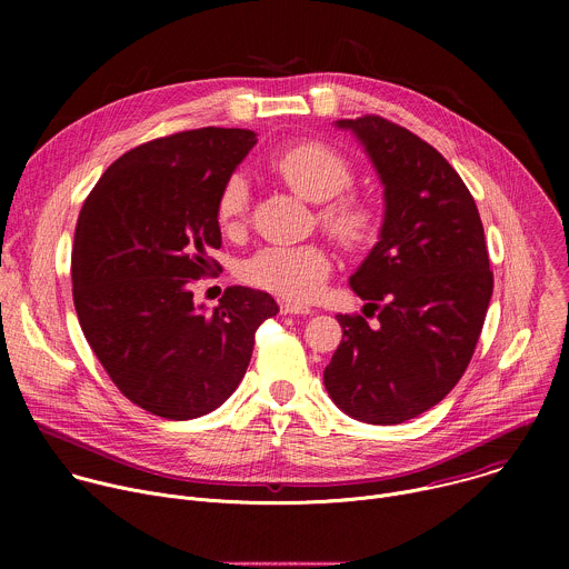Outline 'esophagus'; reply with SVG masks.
Wrapping results in <instances>:
<instances>
[{"instance_id": "1", "label": "esophagus", "mask_w": 569, "mask_h": 569, "mask_svg": "<svg viewBox=\"0 0 569 569\" xmlns=\"http://www.w3.org/2000/svg\"><path fill=\"white\" fill-rule=\"evenodd\" d=\"M281 312L283 315H310L312 308L303 306V303H295V301H281Z\"/></svg>"}]
</instances>
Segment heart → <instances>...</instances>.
Returning a JSON list of instances; mask_svg holds the SVG:
<instances>
[{
    "label": "heart",
    "mask_w": 569,
    "mask_h": 569,
    "mask_svg": "<svg viewBox=\"0 0 569 569\" xmlns=\"http://www.w3.org/2000/svg\"><path fill=\"white\" fill-rule=\"evenodd\" d=\"M272 171L301 198L321 202L319 222L340 246L360 250L378 236V207L353 191V164L321 141H297L279 148L270 157ZM250 211V182L242 171H233L216 198V222L231 231ZM333 268L327 248L310 246L266 248L257 252L242 270L246 281L288 301H310L329 279Z\"/></svg>",
    "instance_id": "b5f03b06"
}]
</instances>
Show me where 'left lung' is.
Returning <instances> with one entry per match:
<instances>
[{"label": "left lung", "mask_w": 569, "mask_h": 569, "mask_svg": "<svg viewBox=\"0 0 569 569\" xmlns=\"http://www.w3.org/2000/svg\"><path fill=\"white\" fill-rule=\"evenodd\" d=\"M338 126L365 143L387 209L380 240L351 277L365 317L338 315L345 336L323 385L349 417L393 426L435 408L463 376L493 270L477 204L437 148L378 114Z\"/></svg>", "instance_id": "1"}]
</instances>
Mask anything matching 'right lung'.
<instances>
[{
  "mask_svg": "<svg viewBox=\"0 0 569 569\" xmlns=\"http://www.w3.org/2000/svg\"><path fill=\"white\" fill-rule=\"evenodd\" d=\"M257 143L252 130L198 128L123 152L80 209L73 306L92 351L141 410L189 421L213 412L248 371L254 336L279 312L263 292L229 286L213 312L193 286L220 270L216 198Z\"/></svg>",
  "mask_w": 569,
  "mask_h": 569,
  "instance_id": "add662e5",
  "label": "right lung"
}]
</instances>
